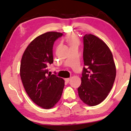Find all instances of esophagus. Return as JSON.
Returning a JSON list of instances; mask_svg holds the SVG:
<instances>
[{
  "mask_svg": "<svg viewBox=\"0 0 131 131\" xmlns=\"http://www.w3.org/2000/svg\"><path fill=\"white\" fill-rule=\"evenodd\" d=\"M70 79H71V78H66V79H65V81L67 82V83H68V82H70Z\"/></svg>",
  "mask_w": 131,
  "mask_h": 131,
  "instance_id": "34e87169",
  "label": "esophagus"
}]
</instances>
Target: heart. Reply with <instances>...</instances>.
Returning <instances> with one entry per match:
<instances>
[{
  "instance_id": "1",
  "label": "heart",
  "mask_w": 131,
  "mask_h": 131,
  "mask_svg": "<svg viewBox=\"0 0 131 131\" xmlns=\"http://www.w3.org/2000/svg\"><path fill=\"white\" fill-rule=\"evenodd\" d=\"M66 40H67V42L70 46L78 45L79 43L78 38V37L76 35H75L74 34L68 35L67 37V38H66Z\"/></svg>"
}]
</instances>
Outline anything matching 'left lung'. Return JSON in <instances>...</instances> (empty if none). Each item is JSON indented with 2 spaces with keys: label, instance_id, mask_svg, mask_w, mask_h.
Returning <instances> with one entry per match:
<instances>
[{
  "label": "left lung",
  "instance_id": "obj_1",
  "mask_svg": "<svg viewBox=\"0 0 131 131\" xmlns=\"http://www.w3.org/2000/svg\"><path fill=\"white\" fill-rule=\"evenodd\" d=\"M84 65L78 88L81 100L90 106L102 102L116 78V69L111 50L104 41L91 34L83 37Z\"/></svg>",
  "mask_w": 131,
  "mask_h": 131
}]
</instances>
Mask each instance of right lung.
<instances>
[{"mask_svg":"<svg viewBox=\"0 0 131 131\" xmlns=\"http://www.w3.org/2000/svg\"><path fill=\"white\" fill-rule=\"evenodd\" d=\"M63 36L49 31L31 41L23 54L20 76L25 91L30 99L43 109H50L59 101L64 87V81L49 74L48 66L53 63L54 41Z\"/></svg>","mask_w":131,"mask_h":131,"instance_id":"obj_1","label":"right lung"}]
</instances>
